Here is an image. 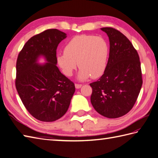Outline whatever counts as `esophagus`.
<instances>
[{
  "instance_id": "34e87169",
  "label": "esophagus",
  "mask_w": 158,
  "mask_h": 158,
  "mask_svg": "<svg viewBox=\"0 0 158 158\" xmlns=\"http://www.w3.org/2000/svg\"><path fill=\"white\" fill-rule=\"evenodd\" d=\"M82 86V85H81V84H75V86L76 89H80Z\"/></svg>"
}]
</instances>
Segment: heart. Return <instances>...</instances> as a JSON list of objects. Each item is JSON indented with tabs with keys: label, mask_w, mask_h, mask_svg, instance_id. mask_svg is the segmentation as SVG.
<instances>
[{
	"label": "heart",
	"mask_w": 158,
	"mask_h": 158,
	"mask_svg": "<svg viewBox=\"0 0 158 158\" xmlns=\"http://www.w3.org/2000/svg\"><path fill=\"white\" fill-rule=\"evenodd\" d=\"M109 54V46L104 38L94 35H81L70 40L65 51L56 56V61L67 76L73 74L77 66L80 67L78 78H95L103 74Z\"/></svg>",
	"instance_id": "1"
}]
</instances>
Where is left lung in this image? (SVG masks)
<instances>
[{
  "mask_svg": "<svg viewBox=\"0 0 158 158\" xmlns=\"http://www.w3.org/2000/svg\"><path fill=\"white\" fill-rule=\"evenodd\" d=\"M101 30L109 37L110 52L104 74L90 84L91 102L98 113L114 118L133 108L142 87V71L136 50L123 33L112 27Z\"/></svg>",
  "mask_w": 158,
  "mask_h": 158,
  "instance_id": "8db88e82",
  "label": "left lung"
}]
</instances>
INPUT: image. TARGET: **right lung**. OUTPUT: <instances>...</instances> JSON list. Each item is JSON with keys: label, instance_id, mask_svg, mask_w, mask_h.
I'll return each mask as SVG.
<instances>
[{"label": "right lung", "instance_id": "obj_1", "mask_svg": "<svg viewBox=\"0 0 158 158\" xmlns=\"http://www.w3.org/2000/svg\"><path fill=\"white\" fill-rule=\"evenodd\" d=\"M66 34L55 28L34 35L24 44L16 62L15 87L28 112L37 120L52 122L66 113L74 83L56 65V49ZM48 63L38 65L39 56Z\"/></svg>", "mask_w": 158, "mask_h": 158}]
</instances>
